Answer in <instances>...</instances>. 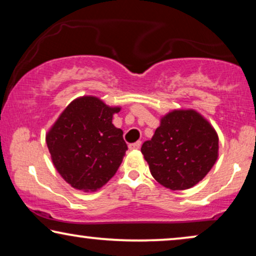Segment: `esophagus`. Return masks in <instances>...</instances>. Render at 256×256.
I'll return each instance as SVG.
<instances>
[{
  "instance_id": "1",
  "label": "esophagus",
  "mask_w": 256,
  "mask_h": 256,
  "mask_svg": "<svg viewBox=\"0 0 256 256\" xmlns=\"http://www.w3.org/2000/svg\"><path fill=\"white\" fill-rule=\"evenodd\" d=\"M141 146H142V142L141 141H138V142H135V143H132V144H129V149H130V150L140 149V148H141Z\"/></svg>"
}]
</instances>
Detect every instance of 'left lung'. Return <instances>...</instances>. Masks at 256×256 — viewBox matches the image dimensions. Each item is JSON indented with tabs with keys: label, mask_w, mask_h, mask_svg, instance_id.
<instances>
[{
	"label": "left lung",
	"mask_w": 256,
	"mask_h": 256,
	"mask_svg": "<svg viewBox=\"0 0 256 256\" xmlns=\"http://www.w3.org/2000/svg\"><path fill=\"white\" fill-rule=\"evenodd\" d=\"M219 140L211 124L197 112L166 114L141 152L150 172L170 190H186L204 178L218 158Z\"/></svg>",
	"instance_id": "obj_1"
}]
</instances>
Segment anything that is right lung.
Returning <instances> with one entry per match:
<instances>
[{
  "mask_svg": "<svg viewBox=\"0 0 256 256\" xmlns=\"http://www.w3.org/2000/svg\"><path fill=\"white\" fill-rule=\"evenodd\" d=\"M118 107L94 96L76 99L46 135L52 162L74 188L96 191L116 174L128 150L124 132L112 124Z\"/></svg>",
  "mask_w": 256,
  "mask_h": 256,
  "instance_id": "add662e5",
  "label": "right lung"
}]
</instances>
